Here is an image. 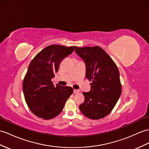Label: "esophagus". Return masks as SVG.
Returning <instances> with one entry per match:
<instances>
[{
  "mask_svg": "<svg viewBox=\"0 0 149 149\" xmlns=\"http://www.w3.org/2000/svg\"><path fill=\"white\" fill-rule=\"evenodd\" d=\"M73 92H74V93H78L79 92V90H76V89H74Z\"/></svg>",
  "mask_w": 149,
  "mask_h": 149,
  "instance_id": "obj_1",
  "label": "esophagus"
}]
</instances>
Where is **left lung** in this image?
<instances>
[{"label": "left lung", "mask_w": 149, "mask_h": 149, "mask_svg": "<svg viewBox=\"0 0 149 149\" xmlns=\"http://www.w3.org/2000/svg\"><path fill=\"white\" fill-rule=\"evenodd\" d=\"M74 47L85 63L86 78L92 81L90 92L83 93L85 100L79 109L90 119L103 118L113 109L121 94L118 68L99 46Z\"/></svg>", "instance_id": "left-lung-1"}]
</instances>
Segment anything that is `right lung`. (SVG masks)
<instances>
[{
    "label": "right lung",
    "instance_id": "1",
    "mask_svg": "<svg viewBox=\"0 0 149 149\" xmlns=\"http://www.w3.org/2000/svg\"><path fill=\"white\" fill-rule=\"evenodd\" d=\"M74 50V47L50 45L42 50L29 65L23 90L29 109L38 118L50 119L56 117L73 92L70 86L57 84L55 86L51 79L62 60Z\"/></svg>",
    "mask_w": 149,
    "mask_h": 149
}]
</instances>
